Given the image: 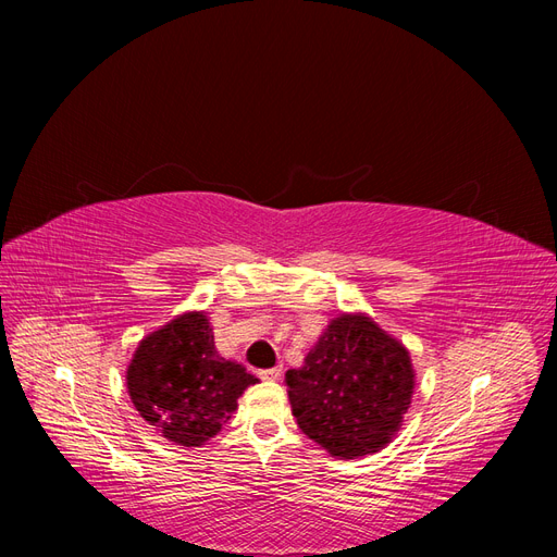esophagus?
<instances>
[{
	"mask_svg": "<svg viewBox=\"0 0 557 557\" xmlns=\"http://www.w3.org/2000/svg\"><path fill=\"white\" fill-rule=\"evenodd\" d=\"M283 376V367H272V369H262L260 379L264 381H278Z\"/></svg>",
	"mask_w": 557,
	"mask_h": 557,
	"instance_id": "obj_1",
	"label": "esophagus"
}]
</instances>
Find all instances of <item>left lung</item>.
Listing matches in <instances>:
<instances>
[{
    "label": "left lung",
    "mask_w": 557,
    "mask_h": 557,
    "mask_svg": "<svg viewBox=\"0 0 557 557\" xmlns=\"http://www.w3.org/2000/svg\"><path fill=\"white\" fill-rule=\"evenodd\" d=\"M285 385L299 430L332 458L356 460L395 440L416 369L407 346L356 311L330 320L305 364L285 372Z\"/></svg>",
    "instance_id": "1"
}]
</instances>
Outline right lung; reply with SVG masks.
Returning a JSON list of instances; mask_svg holds the SVG:
<instances>
[{
    "mask_svg": "<svg viewBox=\"0 0 557 557\" xmlns=\"http://www.w3.org/2000/svg\"><path fill=\"white\" fill-rule=\"evenodd\" d=\"M134 409L176 446L199 448L237 411L258 379L218 356L207 311H185L146 334L127 364Z\"/></svg>",
    "mask_w": 557,
    "mask_h": 557,
    "instance_id": "add662e5",
    "label": "right lung"
}]
</instances>
